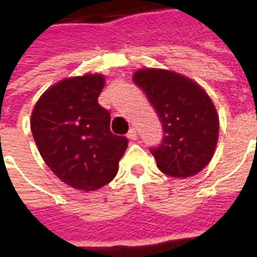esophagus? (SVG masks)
Returning a JSON list of instances; mask_svg holds the SVG:
<instances>
[{
	"instance_id": "esophagus-1",
	"label": "esophagus",
	"mask_w": 257,
	"mask_h": 257,
	"mask_svg": "<svg viewBox=\"0 0 257 257\" xmlns=\"http://www.w3.org/2000/svg\"><path fill=\"white\" fill-rule=\"evenodd\" d=\"M126 136H128L129 140H138V131L135 128H131Z\"/></svg>"
}]
</instances>
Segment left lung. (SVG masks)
<instances>
[{"label": "left lung", "mask_w": 257, "mask_h": 257, "mask_svg": "<svg viewBox=\"0 0 257 257\" xmlns=\"http://www.w3.org/2000/svg\"><path fill=\"white\" fill-rule=\"evenodd\" d=\"M134 82L162 123L161 145L150 149L158 169L173 178L201 172L213 157L219 135V117L208 93L193 79L160 68L136 71Z\"/></svg>", "instance_id": "left-lung-1"}]
</instances>
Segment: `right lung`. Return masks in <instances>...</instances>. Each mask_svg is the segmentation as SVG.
I'll return each mask as SVG.
<instances>
[{
	"label": "right lung",
	"mask_w": 257,
	"mask_h": 257,
	"mask_svg": "<svg viewBox=\"0 0 257 257\" xmlns=\"http://www.w3.org/2000/svg\"><path fill=\"white\" fill-rule=\"evenodd\" d=\"M104 86L100 74L66 78L40 97L31 114V132L40 154L62 182L82 191L110 183L128 139L112 135L110 112L97 103Z\"/></svg>",
	"instance_id": "1"
}]
</instances>
